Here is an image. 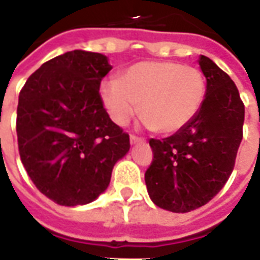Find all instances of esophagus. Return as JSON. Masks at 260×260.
<instances>
[{
  "label": "esophagus",
  "mask_w": 260,
  "mask_h": 260,
  "mask_svg": "<svg viewBox=\"0 0 260 260\" xmlns=\"http://www.w3.org/2000/svg\"><path fill=\"white\" fill-rule=\"evenodd\" d=\"M129 141L132 145H135V143H139V142H145V139H143V138H141V136H136V135H131Z\"/></svg>",
  "instance_id": "obj_1"
}]
</instances>
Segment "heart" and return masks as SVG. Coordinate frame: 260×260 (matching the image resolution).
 Instances as JSON below:
<instances>
[{
  "label": "heart",
  "instance_id": "heart-1",
  "mask_svg": "<svg viewBox=\"0 0 260 260\" xmlns=\"http://www.w3.org/2000/svg\"><path fill=\"white\" fill-rule=\"evenodd\" d=\"M203 72L173 60L139 61L107 81L101 97L112 121L124 126L138 112L150 129L174 134L199 115L206 101Z\"/></svg>",
  "mask_w": 260,
  "mask_h": 260
}]
</instances>
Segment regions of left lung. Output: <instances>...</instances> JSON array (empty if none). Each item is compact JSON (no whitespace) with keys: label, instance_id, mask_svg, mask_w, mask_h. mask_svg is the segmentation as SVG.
I'll return each instance as SVG.
<instances>
[{"label":"left lung","instance_id":"1","mask_svg":"<svg viewBox=\"0 0 260 260\" xmlns=\"http://www.w3.org/2000/svg\"><path fill=\"white\" fill-rule=\"evenodd\" d=\"M199 64L207 95L199 115L165 139H150L153 159L145 173L156 206L188 212L207 204L230 179L242 141L245 105L235 83L207 56Z\"/></svg>","mask_w":260,"mask_h":260}]
</instances>
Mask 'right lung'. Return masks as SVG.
Returning <instances> with one entry per match:
<instances>
[{
	"label": "right lung",
	"mask_w": 260,
	"mask_h": 260,
	"mask_svg": "<svg viewBox=\"0 0 260 260\" xmlns=\"http://www.w3.org/2000/svg\"><path fill=\"white\" fill-rule=\"evenodd\" d=\"M112 67L104 54L72 50L43 63L19 92V156L36 188L60 206L104 193L129 135L114 124L100 94Z\"/></svg>",
	"instance_id": "obj_1"
}]
</instances>
